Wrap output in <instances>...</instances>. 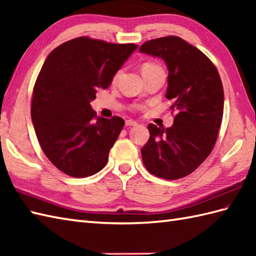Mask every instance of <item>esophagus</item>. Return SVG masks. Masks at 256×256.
Segmentation results:
<instances>
[{
    "instance_id": "1",
    "label": "esophagus",
    "mask_w": 256,
    "mask_h": 256,
    "mask_svg": "<svg viewBox=\"0 0 256 256\" xmlns=\"http://www.w3.org/2000/svg\"><path fill=\"white\" fill-rule=\"evenodd\" d=\"M125 125H126V126H135V125H138V123L133 121V120H126V121H125Z\"/></svg>"
}]
</instances>
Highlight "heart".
<instances>
[{
    "label": "heart",
    "mask_w": 256,
    "mask_h": 256,
    "mask_svg": "<svg viewBox=\"0 0 256 256\" xmlns=\"http://www.w3.org/2000/svg\"><path fill=\"white\" fill-rule=\"evenodd\" d=\"M157 70H162V69L157 64L145 62V64H143V66H142V74H148V72H157ZM118 74H120V72H118L116 74H114L113 81H116Z\"/></svg>",
    "instance_id": "obj_1"
}]
</instances>
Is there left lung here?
Returning a JSON list of instances; mask_svg holds the SVG:
<instances>
[{"instance_id":"obj_1","label":"left lung","mask_w":256,"mask_h":256,"mask_svg":"<svg viewBox=\"0 0 256 256\" xmlns=\"http://www.w3.org/2000/svg\"><path fill=\"white\" fill-rule=\"evenodd\" d=\"M140 52L165 62L166 98L178 111L170 128L148 124L143 162L157 177L182 178L202 164L218 138L224 103L219 72L202 52L178 36L145 42Z\"/></svg>"}]
</instances>
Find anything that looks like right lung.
Segmentation results:
<instances>
[{
    "label": "right lung",
    "mask_w": 256,
    "mask_h": 256,
    "mask_svg": "<svg viewBox=\"0 0 256 256\" xmlns=\"http://www.w3.org/2000/svg\"><path fill=\"white\" fill-rule=\"evenodd\" d=\"M136 48L78 37L46 58L32 90L30 116L42 150L66 175L88 177L106 166L124 120L96 116L90 102Z\"/></svg>",
    "instance_id": "obj_1"
}]
</instances>
